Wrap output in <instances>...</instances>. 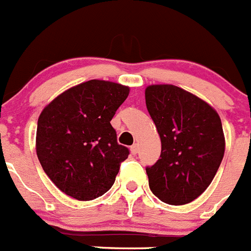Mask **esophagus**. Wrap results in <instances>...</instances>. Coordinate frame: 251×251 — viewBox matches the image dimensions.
I'll return each mask as SVG.
<instances>
[{
  "label": "esophagus",
  "mask_w": 251,
  "mask_h": 251,
  "mask_svg": "<svg viewBox=\"0 0 251 251\" xmlns=\"http://www.w3.org/2000/svg\"><path fill=\"white\" fill-rule=\"evenodd\" d=\"M130 150H131L132 154H138V151H139L138 144H134V145H131V148H130Z\"/></svg>",
  "instance_id": "1"
}]
</instances>
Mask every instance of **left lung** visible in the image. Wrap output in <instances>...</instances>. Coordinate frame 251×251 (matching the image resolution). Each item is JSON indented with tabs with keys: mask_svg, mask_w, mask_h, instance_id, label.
<instances>
[{
	"mask_svg": "<svg viewBox=\"0 0 251 251\" xmlns=\"http://www.w3.org/2000/svg\"><path fill=\"white\" fill-rule=\"evenodd\" d=\"M145 102L162 141L160 158L147 168L150 189L165 203H189L210 186L224 158L219 113L173 84L147 87Z\"/></svg>",
	"mask_w": 251,
	"mask_h": 251,
	"instance_id": "1",
	"label": "left lung"
}]
</instances>
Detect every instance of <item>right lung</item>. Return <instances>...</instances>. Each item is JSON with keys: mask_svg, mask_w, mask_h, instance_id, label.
<instances>
[{"mask_svg": "<svg viewBox=\"0 0 251 251\" xmlns=\"http://www.w3.org/2000/svg\"><path fill=\"white\" fill-rule=\"evenodd\" d=\"M128 92L123 84L92 79L67 89L41 111L36 154L65 195L91 201L115 183L128 149L117 143L111 120Z\"/></svg>", "mask_w": 251, "mask_h": 251, "instance_id": "add662e5", "label": "right lung"}]
</instances>
